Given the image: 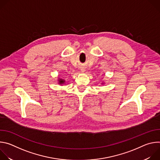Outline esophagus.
<instances>
[{"mask_svg":"<svg viewBox=\"0 0 160 160\" xmlns=\"http://www.w3.org/2000/svg\"><path fill=\"white\" fill-rule=\"evenodd\" d=\"M82 71H83V72H83V71H84V70H82Z\"/></svg>","mask_w":160,"mask_h":160,"instance_id":"34e87169","label":"esophagus"}]
</instances>
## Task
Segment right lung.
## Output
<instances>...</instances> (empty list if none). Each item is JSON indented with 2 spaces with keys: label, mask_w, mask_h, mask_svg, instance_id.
I'll return each mask as SVG.
<instances>
[{
  "label": "right lung",
  "mask_w": 160,
  "mask_h": 160,
  "mask_svg": "<svg viewBox=\"0 0 160 160\" xmlns=\"http://www.w3.org/2000/svg\"><path fill=\"white\" fill-rule=\"evenodd\" d=\"M59 83H60V84H62V83H64L65 81L63 80L62 79H59Z\"/></svg>",
  "instance_id": "right-lung-1"
}]
</instances>
